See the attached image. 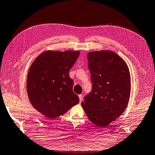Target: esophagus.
I'll list each match as a JSON object with an SVG mask.
<instances>
[{"label":"esophagus","instance_id":"esophagus-1","mask_svg":"<svg viewBox=\"0 0 155 155\" xmlns=\"http://www.w3.org/2000/svg\"><path fill=\"white\" fill-rule=\"evenodd\" d=\"M79 98H80V102L81 103V102L83 101V95H79Z\"/></svg>","mask_w":155,"mask_h":155}]
</instances>
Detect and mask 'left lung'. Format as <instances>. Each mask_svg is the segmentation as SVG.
Returning a JSON list of instances; mask_svg holds the SVG:
<instances>
[{"label": "left lung", "mask_w": 155, "mask_h": 155, "mask_svg": "<svg viewBox=\"0 0 155 155\" xmlns=\"http://www.w3.org/2000/svg\"><path fill=\"white\" fill-rule=\"evenodd\" d=\"M92 91L81 103L91 122L105 127L126 110L131 92V78L126 62L111 51L87 54Z\"/></svg>", "instance_id": "1"}]
</instances>
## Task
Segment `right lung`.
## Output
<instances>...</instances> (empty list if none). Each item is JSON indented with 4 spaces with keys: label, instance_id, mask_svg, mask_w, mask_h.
<instances>
[{
    "label": "right lung",
    "instance_id": "add662e5",
    "mask_svg": "<svg viewBox=\"0 0 155 155\" xmlns=\"http://www.w3.org/2000/svg\"><path fill=\"white\" fill-rule=\"evenodd\" d=\"M80 55L79 51H47L31 64L28 74L27 92L30 103L49 119L64 114L78 104L69 71Z\"/></svg>",
    "mask_w": 155,
    "mask_h": 155
}]
</instances>
